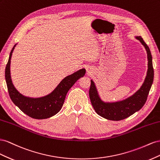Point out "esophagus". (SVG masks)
Listing matches in <instances>:
<instances>
[{"mask_svg": "<svg viewBox=\"0 0 160 160\" xmlns=\"http://www.w3.org/2000/svg\"><path fill=\"white\" fill-rule=\"evenodd\" d=\"M87 71H88V70H87Z\"/></svg>", "mask_w": 160, "mask_h": 160, "instance_id": "34e87169", "label": "esophagus"}]
</instances>
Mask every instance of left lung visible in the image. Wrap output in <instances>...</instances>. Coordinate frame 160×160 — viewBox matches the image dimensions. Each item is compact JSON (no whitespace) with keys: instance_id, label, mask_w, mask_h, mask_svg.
Instances as JSON below:
<instances>
[{"instance_id":"obj_1","label":"left lung","mask_w":160,"mask_h":160,"mask_svg":"<svg viewBox=\"0 0 160 160\" xmlns=\"http://www.w3.org/2000/svg\"><path fill=\"white\" fill-rule=\"evenodd\" d=\"M136 38L143 45L148 53V70L147 76L140 89L125 100L115 102H104L98 97L94 82L91 80L89 97L92 105L98 115L111 121H121L130 117L143 107L148 98L150 88L153 81L154 71L152 64V56L148 45L143 38L139 36Z\"/></svg>"}]
</instances>
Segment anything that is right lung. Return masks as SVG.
<instances>
[{
  "instance_id": "add662e5",
  "label": "right lung",
  "mask_w": 160,
  "mask_h": 160,
  "mask_svg": "<svg viewBox=\"0 0 160 160\" xmlns=\"http://www.w3.org/2000/svg\"><path fill=\"white\" fill-rule=\"evenodd\" d=\"M16 46L12 48L5 68V79L9 96L12 101L29 117L35 119H44L51 117L61 110L66 94L76 82L84 76L85 69H81L66 76L58 85L52 92L41 98H29L20 94L14 87L11 80L10 64L12 53Z\"/></svg>"
}]
</instances>
